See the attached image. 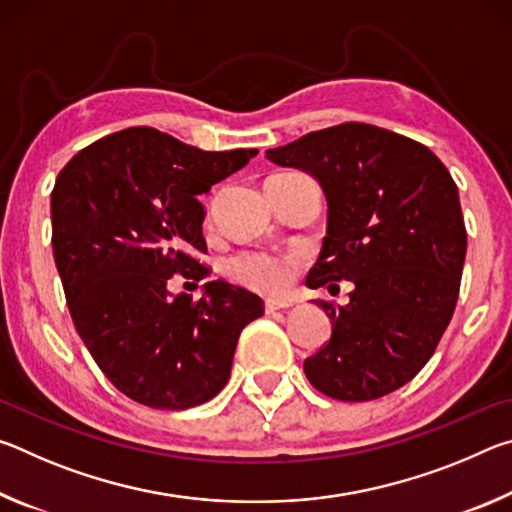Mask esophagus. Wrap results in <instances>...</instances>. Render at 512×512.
Instances as JSON below:
<instances>
[{
	"mask_svg": "<svg viewBox=\"0 0 512 512\" xmlns=\"http://www.w3.org/2000/svg\"><path fill=\"white\" fill-rule=\"evenodd\" d=\"M266 311H268V314H273V311H280V309H289L291 307V302H287V300H271V298H268L266 300Z\"/></svg>",
	"mask_w": 512,
	"mask_h": 512,
	"instance_id": "obj_1",
	"label": "esophagus"
}]
</instances>
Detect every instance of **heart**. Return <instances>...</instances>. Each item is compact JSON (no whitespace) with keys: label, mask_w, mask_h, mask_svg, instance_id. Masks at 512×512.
Wrapping results in <instances>:
<instances>
[{"label":"heart","mask_w":512,"mask_h":512,"mask_svg":"<svg viewBox=\"0 0 512 512\" xmlns=\"http://www.w3.org/2000/svg\"><path fill=\"white\" fill-rule=\"evenodd\" d=\"M298 266V255L246 250V253L232 255L225 262V275L250 291L266 293V296H280L296 280Z\"/></svg>","instance_id":"b5f03b06"}]
</instances>
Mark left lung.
Here are the masks:
<instances>
[{
	"label": "left lung",
	"mask_w": 512,
	"mask_h": 512,
	"mask_svg": "<svg viewBox=\"0 0 512 512\" xmlns=\"http://www.w3.org/2000/svg\"><path fill=\"white\" fill-rule=\"evenodd\" d=\"M266 158L311 173L327 198V237L307 287L354 284L345 307L316 300L332 339L305 361L307 379L341 402L397 391L431 359L456 309L467 250L456 183L424 144L359 121Z\"/></svg>",
	"instance_id": "8db88e82"
}]
</instances>
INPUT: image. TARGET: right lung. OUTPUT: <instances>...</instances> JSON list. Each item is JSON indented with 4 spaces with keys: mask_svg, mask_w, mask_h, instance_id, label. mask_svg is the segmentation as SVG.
Wrapping results in <instances>:
<instances>
[{
    "mask_svg": "<svg viewBox=\"0 0 512 512\" xmlns=\"http://www.w3.org/2000/svg\"><path fill=\"white\" fill-rule=\"evenodd\" d=\"M257 149L201 151L149 126L101 137L58 173L51 246L76 332L103 375L151 409L183 411L230 379L241 329L264 302L212 280L203 298L171 296L173 275L210 268L198 196Z\"/></svg>",
    "mask_w": 512,
    "mask_h": 512,
    "instance_id": "add662e5",
    "label": "right lung"
}]
</instances>
